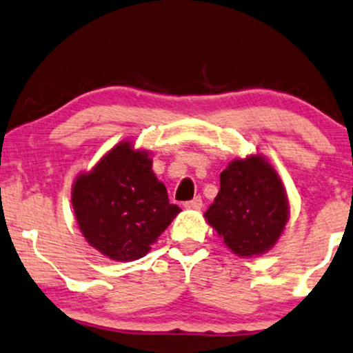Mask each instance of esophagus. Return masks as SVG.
<instances>
[{
	"label": "esophagus",
	"instance_id": "esophagus-1",
	"mask_svg": "<svg viewBox=\"0 0 353 353\" xmlns=\"http://www.w3.org/2000/svg\"><path fill=\"white\" fill-rule=\"evenodd\" d=\"M184 206H185V208H189V210H200L201 206H203V200H201V196H195L194 200L185 201Z\"/></svg>",
	"mask_w": 353,
	"mask_h": 353
}]
</instances>
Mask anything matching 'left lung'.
Returning a JSON list of instances; mask_svg holds the SVG:
<instances>
[{
    "instance_id": "1",
    "label": "left lung",
    "mask_w": 353,
    "mask_h": 353,
    "mask_svg": "<svg viewBox=\"0 0 353 353\" xmlns=\"http://www.w3.org/2000/svg\"><path fill=\"white\" fill-rule=\"evenodd\" d=\"M205 218L236 255L265 253L289 218L283 182L261 157L236 159L221 172L219 192Z\"/></svg>"
}]
</instances>
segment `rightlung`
I'll list each match as a JSON object with an SVG mask.
<instances>
[{
    "label": "right lung",
    "instance_id": "add662e5",
    "mask_svg": "<svg viewBox=\"0 0 353 353\" xmlns=\"http://www.w3.org/2000/svg\"><path fill=\"white\" fill-rule=\"evenodd\" d=\"M79 228L92 247L116 261L147 255L179 213L152 171V159L129 142L111 150L72 189Z\"/></svg>",
    "mask_w": 353,
    "mask_h": 353
}]
</instances>
